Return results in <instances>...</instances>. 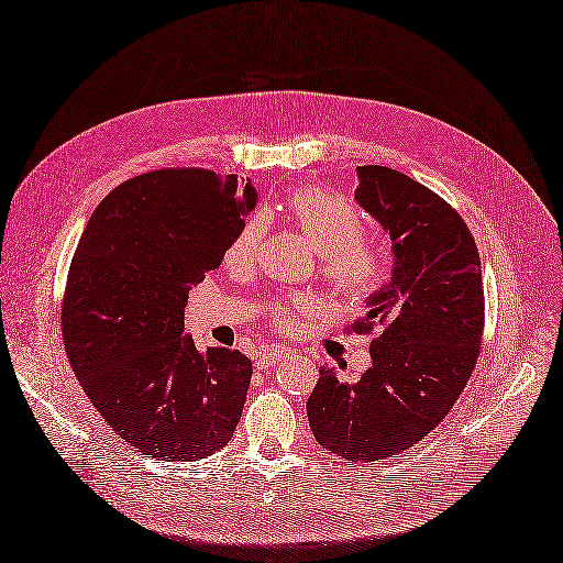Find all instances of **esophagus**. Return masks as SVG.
I'll return each mask as SVG.
<instances>
[{
  "label": "esophagus",
  "mask_w": 563,
  "mask_h": 563,
  "mask_svg": "<svg viewBox=\"0 0 563 563\" xmlns=\"http://www.w3.org/2000/svg\"><path fill=\"white\" fill-rule=\"evenodd\" d=\"M290 354H292L290 347H283V344H271L268 350H264V354H258L256 366H258V368H271V366L280 364L283 358L290 356Z\"/></svg>",
  "instance_id": "esophagus-1"
}]
</instances>
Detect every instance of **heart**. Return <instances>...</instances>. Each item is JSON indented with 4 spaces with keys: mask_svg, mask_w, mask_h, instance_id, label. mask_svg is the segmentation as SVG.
Wrapping results in <instances>:
<instances>
[{
    "mask_svg": "<svg viewBox=\"0 0 563 563\" xmlns=\"http://www.w3.org/2000/svg\"><path fill=\"white\" fill-rule=\"evenodd\" d=\"M285 209L292 223L305 230V235L319 250L323 278L340 297L352 301L364 299L383 283L390 268V256L380 242L364 235L366 216L350 197L321 185H305L290 195ZM264 233V216H247L228 244L225 262L230 266L252 264L262 247ZM313 309L316 301L307 295L276 299L268 305L271 321L280 330L295 328Z\"/></svg>",
    "mask_w": 563,
    "mask_h": 563,
    "instance_id": "b5f03b06",
    "label": "heart"
}]
</instances>
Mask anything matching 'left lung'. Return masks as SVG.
Wrapping results in <instances>:
<instances>
[{
    "mask_svg": "<svg viewBox=\"0 0 563 563\" xmlns=\"http://www.w3.org/2000/svg\"><path fill=\"white\" fill-rule=\"evenodd\" d=\"M356 201L393 238L395 271L347 333L376 335L356 383L321 368L309 426L330 454L378 461L419 444L452 411L481 354V254L446 201L405 173L358 166Z\"/></svg>",
    "mask_w": 563,
    "mask_h": 563,
    "instance_id": "8db88e82",
    "label": "left lung"
}]
</instances>
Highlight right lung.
<instances>
[{
    "label": "right lung",
    "instance_id": "1",
    "mask_svg": "<svg viewBox=\"0 0 563 563\" xmlns=\"http://www.w3.org/2000/svg\"><path fill=\"white\" fill-rule=\"evenodd\" d=\"M256 205L252 183L207 168H156L92 211L62 305L68 364L117 435L156 461H197L240 423L252 362L183 335L190 285L219 268Z\"/></svg>",
    "mask_w": 563,
    "mask_h": 563
}]
</instances>
